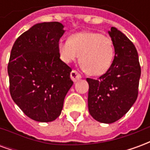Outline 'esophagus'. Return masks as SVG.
I'll return each mask as SVG.
<instances>
[{"label": "esophagus", "mask_w": 150, "mask_h": 150, "mask_svg": "<svg viewBox=\"0 0 150 150\" xmlns=\"http://www.w3.org/2000/svg\"><path fill=\"white\" fill-rule=\"evenodd\" d=\"M71 79L73 82H77L79 81L80 79H81V75L79 74V72H77L76 71H72L71 72Z\"/></svg>", "instance_id": "1"}]
</instances>
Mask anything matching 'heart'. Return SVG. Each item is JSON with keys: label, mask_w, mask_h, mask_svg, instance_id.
Returning <instances> with one entry per match:
<instances>
[{"label": "heart", "mask_w": 150, "mask_h": 150, "mask_svg": "<svg viewBox=\"0 0 150 150\" xmlns=\"http://www.w3.org/2000/svg\"><path fill=\"white\" fill-rule=\"evenodd\" d=\"M58 49L60 58L66 63L74 62L80 55V64L91 75H101L107 71L115 52L110 38L91 31L79 32L68 40L60 41Z\"/></svg>", "instance_id": "obj_1"}]
</instances>
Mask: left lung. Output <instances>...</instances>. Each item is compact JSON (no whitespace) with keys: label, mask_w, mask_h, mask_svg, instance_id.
I'll use <instances>...</instances> for the list:
<instances>
[{"label":"left lung","mask_w":150,"mask_h":150,"mask_svg":"<svg viewBox=\"0 0 150 150\" xmlns=\"http://www.w3.org/2000/svg\"><path fill=\"white\" fill-rule=\"evenodd\" d=\"M115 56L107 72L98 79L88 78V110L96 120L111 124L129 112L138 95L141 67L135 46L122 32L108 31Z\"/></svg>","instance_id":"left-lung-1"}]
</instances>
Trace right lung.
Returning <instances> with one entry per match:
<instances>
[{
    "mask_svg": "<svg viewBox=\"0 0 150 150\" xmlns=\"http://www.w3.org/2000/svg\"><path fill=\"white\" fill-rule=\"evenodd\" d=\"M63 27L58 21L34 25L15 41L10 54L12 99L28 117L38 122L59 117L73 84L71 68L60 59L58 49Z\"/></svg>",
    "mask_w": 150,
    "mask_h": 150,
    "instance_id": "1",
    "label": "right lung"
}]
</instances>
